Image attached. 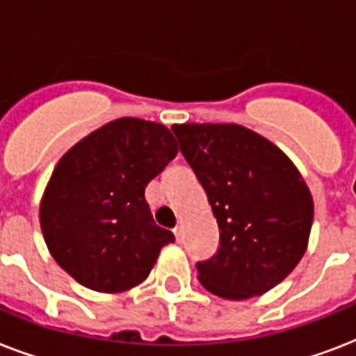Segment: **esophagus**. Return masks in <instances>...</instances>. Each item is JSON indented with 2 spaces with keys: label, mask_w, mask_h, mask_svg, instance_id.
<instances>
[{
  "label": "esophagus",
  "mask_w": 356,
  "mask_h": 356,
  "mask_svg": "<svg viewBox=\"0 0 356 356\" xmlns=\"http://www.w3.org/2000/svg\"><path fill=\"white\" fill-rule=\"evenodd\" d=\"M173 233H175L177 242H183V227H181V225H177V227L173 229Z\"/></svg>",
  "instance_id": "1"
}]
</instances>
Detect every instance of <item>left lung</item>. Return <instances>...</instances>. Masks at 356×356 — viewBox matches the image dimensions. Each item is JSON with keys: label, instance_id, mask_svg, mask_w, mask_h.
Listing matches in <instances>:
<instances>
[{"label": "left lung", "instance_id": "left-lung-1", "mask_svg": "<svg viewBox=\"0 0 356 356\" xmlns=\"http://www.w3.org/2000/svg\"><path fill=\"white\" fill-rule=\"evenodd\" d=\"M179 149L205 188L220 249L197 262L201 284L225 299L268 292L298 266L314 207L290 159L234 123L173 125Z\"/></svg>", "mask_w": 356, "mask_h": 356}]
</instances>
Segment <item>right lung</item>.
Instances as JSON below:
<instances>
[{
	"label": "right lung",
	"mask_w": 356,
	"mask_h": 356,
	"mask_svg": "<svg viewBox=\"0 0 356 356\" xmlns=\"http://www.w3.org/2000/svg\"><path fill=\"white\" fill-rule=\"evenodd\" d=\"M177 155L164 125L120 118L75 144L55 168L40 205L49 253L96 292H123L149 275L159 251L175 242L159 227L145 186Z\"/></svg>",
	"instance_id": "obj_1"
}]
</instances>
